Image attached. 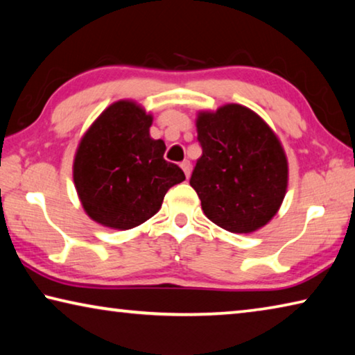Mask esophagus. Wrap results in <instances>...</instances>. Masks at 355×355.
<instances>
[{
    "label": "esophagus",
    "instance_id": "obj_1",
    "mask_svg": "<svg viewBox=\"0 0 355 355\" xmlns=\"http://www.w3.org/2000/svg\"><path fill=\"white\" fill-rule=\"evenodd\" d=\"M180 166H182V169H183V172H184V175H186V177H189V175H191V163H189V161H188V159H184L183 163L180 164Z\"/></svg>",
    "mask_w": 355,
    "mask_h": 355
}]
</instances>
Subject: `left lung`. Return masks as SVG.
<instances>
[{
  "label": "left lung",
  "instance_id": "8db88e82",
  "mask_svg": "<svg viewBox=\"0 0 355 355\" xmlns=\"http://www.w3.org/2000/svg\"><path fill=\"white\" fill-rule=\"evenodd\" d=\"M202 156L189 183L207 218L227 232L250 233L271 220L284 202L288 161L269 125L241 105L197 116Z\"/></svg>",
  "mask_w": 355,
  "mask_h": 355
}]
</instances>
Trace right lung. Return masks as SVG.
Masks as SVG:
<instances>
[{"label":"right lung","mask_w":355,"mask_h":355,"mask_svg":"<svg viewBox=\"0 0 355 355\" xmlns=\"http://www.w3.org/2000/svg\"><path fill=\"white\" fill-rule=\"evenodd\" d=\"M153 117L131 100L100 114L81 137L73 182L84 211L98 224L128 230L152 218L184 173L163 158L166 144L150 137Z\"/></svg>","instance_id":"add662e5"}]
</instances>
